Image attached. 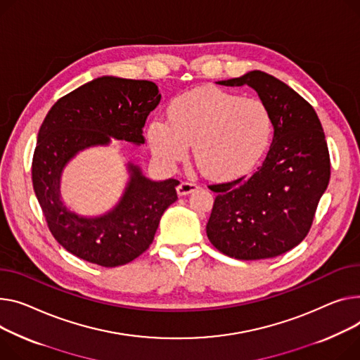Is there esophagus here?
Instances as JSON below:
<instances>
[{
  "label": "esophagus",
  "mask_w": 360,
  "mask_h": 360,
  "mask_svg": "<svg viewBox=\"0 0 360 360\" xmlns=\"http://www.w3.org/2000/svg\"><path fill=\"white\" fill-rule=\"evenodd\" d=\"M198 184H194V182H188V181H184L178 185L176 191H178V195H188L191 193H194L195 189H198Z\"/></svg>",
  "instance_id": "34e87169"
}]
</instances>
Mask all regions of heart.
I'll use <instances>...</instances> for the list:
<instances>
[{"instance_id": "obj_1", "label": "heart", "mask_w": 360, "mask_h": 360, "mask_svg": "<svg viewBox=\"0 0 360 360\" xmlns=\"http://www.w3.org/2000/svg\"><path fill=\"white\" fill-rule=\"evenodd\" d=\"M272 136L268 107L220 88H198L178 97L169 120L153 118L148 139L165 165L182 160L194 145L200 169L217 179L242 175L262 158Z\"/></svg>"}]
</instances>
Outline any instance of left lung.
Listing matches in <instances>:
<instances>
[{
    "instance_id": "1",
    "label": "left lung",
    "mask_w": 360,
    "mask_h": 360,
    "mask_svg": "<svg viewBox=\"0 0 360 360\" xmlns=\"http://www.w3.org/2000/svg\"><path fill=\"white\" fill-rule=\"evenodd\" d=\"M219 84L253 88L271 112L274 139L250 176L210 186L217 197L207 236L234 259L279 256L304 240L330 181L321 123L300 94L266 72L252 70Z\"/></svg>"
}]
</instances>
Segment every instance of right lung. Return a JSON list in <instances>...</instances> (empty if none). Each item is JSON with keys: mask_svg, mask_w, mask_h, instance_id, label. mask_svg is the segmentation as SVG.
<instances>
[{"mask_svg": "<svg viewBox=\"0 0 360 360\" xmlns=\"http://www.w3.org/2000/svg\"><path fill=\"white\" fill-rule=\"evenodd\" d=\"M160 103L150 81L101 77L59 98L37 134L32 179L51 233L69 253L104 268L122 266L146 252L165 210L178 200L179 181H150L129 163L130 179L117 205L100 217H84L60 198V176L81 150L110 137L143 145L146 118Z\"/></svg>", "mask_w": 360, "mask_h": 360, "instance_id": "right-lung-1", "label": "right lung"}]
</instances>
